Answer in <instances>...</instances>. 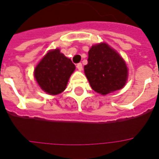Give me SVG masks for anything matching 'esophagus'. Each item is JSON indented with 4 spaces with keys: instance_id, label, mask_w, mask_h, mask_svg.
Returning <instances> with one entry per match:
<instances>
[{
    "instance_id": "esophagus-1",
    "label": "esophagus",
    "mask_w": 159,
    "mask_h": 159,
    "mask_svg": "<svg viewBox=\"0 0 159 159\" xmlns=\"http://www.w3.org/2000/svg\"><path fill=\"white\" fill-rule=\"evenodd\" d=\"M76 68H77L79 70H83V65H82V63H78V64H76Z\"/></svg>"
}]
</instances>
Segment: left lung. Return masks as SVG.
Masks as SVG:
<instances>
[{
	"instance_id": "left-lung-1",
	"label": "left lung",
	"mask_w": 159,
	"mask_h": 159,
	"mask_svg": "<svg viewBox=\"0 0 159 159\" xmlns=\"http://www.w3.org/2000/svg\"><path fill=\"white\" fill-rule=\"evenodd\" d=\"M84 72L92 89L105 95L121 89L126 83L128 69L125 61L105 43L92 46Z\"/></svg>"
}]
</instances>
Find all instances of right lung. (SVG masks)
I'll list each match as a JSON object with an SVG mask.
<instances>
[{
	"mask_svg": "<svg viewBox=\"0 0 159 159\" xmlns=\"http://www.w3.org/2000/svg\"><path fill=\"white\" fill-rule=\"evenodd\" d=\"M75 65L59 49L47 53L34 69V77L41 89L51 95L64 91Z\"/></svg>",
	"mask_w": 159,
	"mask_h": 159,
	"instance_id": "right-lung-1",
	"label": "right lung"
}]
</instances>
